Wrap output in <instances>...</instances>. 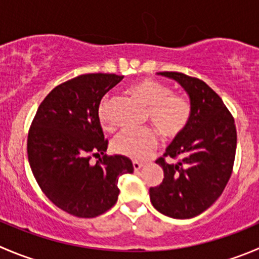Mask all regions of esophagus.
<instances>
[{"label": "esophagus", "mask_w": 259, "mask_h": 259, "mask_svg": "<svg viewBox=\"0 0 259 259\" xmlns=\"http://www.w3.org/2000/svg\"><path fill=\"white\" fill-rule=\"evenodd\" d=\"M142 167H143L142 162H138V160H133V168H134V170H139Z\"/></svg>", "instance_id": "34e87169"}]
</instances>
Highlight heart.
<instances>
[{
  "mask_svg": "<svg viewBox=\"0 0 259 259\" xmlns=\"http://www.w3.org/2000/svg\"><path fill=\"white\" fill-rule=\"evenodd\" d=\"M129 92L145 107V120L158 130L164 140L180 137L190 124L192 106L190 100L181 94H173L172 89L153 78H143L129 86ZM111 100L105 97L99 106V120L105 130H111L109 117ZM157 134L152 127L126 129L119 133L111 143L112 150L135 160L149 157L157 147Z\"/></svg>",
  "mask_w": 259,
  "mask_h": 259,
  "instance_id": "b5f03b06",
  "label": "heart"
}]
</instances>
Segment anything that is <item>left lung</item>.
Wrapping results in <instances>:
<instances>
[{
	"mask_svg": "<svg viewBox=\"0 0 259 259\" xmlns=\"http://www.w3.org/2000/svg\"><path fill=\"white\" fill-rule=\"evenodd\" d=\"M177 81L191 100L190 124L155 163L163 168L159 186L149 188L150 202L162 214L190 219L211 206L233 172L237 149L234 117L204 81L180 72H159ZM165 157L176 160L168 163Z\"/></svg>",
	"mask_w": 259,
	"mask_h": 259,
	"instance_id": "8db88e82",
	"label": "left lung"
}]
</instances>
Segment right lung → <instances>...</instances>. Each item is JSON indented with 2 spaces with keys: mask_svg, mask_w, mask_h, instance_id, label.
Returning <instances> with one entry per match:
<instances>
[{
  "mask_svg": "<svg viewBox=\"0 0 259 259\" xmlns=\"http://www.w3.org/2000/svg\"><path fill=\"white\" fill-rule=\"evenodd\" d=\"M124 76L89 73L63 82L42 100L27 135V158L45 196L77 218H95L119 196V177L133 173L124 155H107L99 120L102 97ZM100 155L102 157L99 156ZM99 156L97 164H89Z\"/></svg>",
  "mask_w": 259,
  "mask_h": 259,
  "instance_id": "1",
  "label": "right lung"
}]
</instances>
